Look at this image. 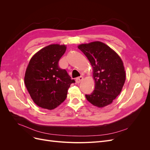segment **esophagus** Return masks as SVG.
<instances>
[{
    "instance_id": "34e87169",
    "label": "esophagus",
    "mask_w": 150,
    "mask_h": 150,
    "mask_svg": "<svg viewBox=\"0 0 150 150\" xmlns=\"http://www.w3.org/2000/svg\"><path fill=\"white\" fill-rule=\"evenodd\" d=\"M83 79V77L79 76V77H78V78H76V83H79Z\"/></svg>"
}]
</instances>
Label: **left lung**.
<instances>
[{"mask_svg": "<svg viewBox=\"0 0 150 150\" xmlns=\"http://www.w3.org/2000/svg\"><path fill=\"white\" fill-rule=\"evenodd\" d=\"M78 48L87 57L93 69L95 87L91 94H86V99L98 108L111 104L120 94L126 79L121 57L99 41L80 44Z\"/></svg>", "mask_w": 150, "mask_h": 150, "instance_id": "left-lung-1", "label": "left lung"}]
</instances>
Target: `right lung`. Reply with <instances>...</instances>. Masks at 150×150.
I'll return each instance as SVG.
<instances>
[{
	"label": "right lung",
	"mask_w": 150,
	"mask_h": 150,
	"mask_svg": "<svg viewBox=\"0 0 150 150\" xmlns=\"http://www.w3.org/2000/svg\"><path fill=\"white\" fill-rule=\"evenodd\" d=\"M65 45L51 44L30 59L24 83L33 101L40 108L53 110L64 102L67 90L75 81L58 65L66 52Z\"/></svg>",
	"instance_id": "add662e5"
}]
</instances>
